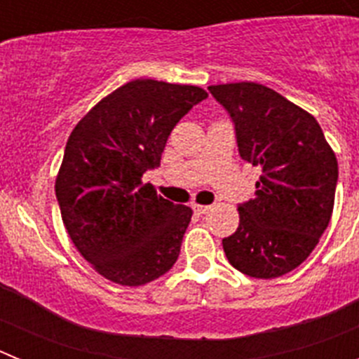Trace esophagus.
Segmentation results:
<instances>
[{"mask_svg": "<svg viewBox=\"0 0 359 359\" xmlns=\"http://www.w3.org/2000/svg\"><path fill=\"white\" fill-rule=\"evenodd\" d=\"M194 212H198L199 215H203V214H208V212H210V205H194Z\"/></svg>", "mask_w": 359, "mask_h": 359, "instance_id": "obj_1", "label": "esophagus"}]
</instances>
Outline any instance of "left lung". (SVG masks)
<instances>
[{"label": "left lung", "mask_w": 359, "mask_h": 359, "mask_svg": "<svg viewBox=\"0 0 359 359\" xmlns=\"http://www.w3.org/2000/svg\"><path fill=\"white\" fill-rule=\"evenodd\" d=\"M226 109L243 160L262 169L255 198L239 205V228L223 239L226 259L255 278L290 273L331 221L338 161L302 107L255 82L208 88Z\"/></svg>", "instance_id": "8db88e82"}]
</instances>
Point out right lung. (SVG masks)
<instances>
[{
  "mask_svg": "<svg viewBox=\"0 0 359 359\" xmlns=\"http://www.w3.org/2000/svg\"><path fill=\"white\" fill-rule=\"evenodd\" d=\"M208 97L198 86L136 79L75 126L55 196L81 255L120 286H142L177 261L192 210L142 182L160 167L170 131Z\"/></svg>",
  "mask_w": 359,
  "mask_h": 359,
  "instance_id": "add662e5",
  "label": "right lung"
}]
</instances>
